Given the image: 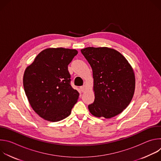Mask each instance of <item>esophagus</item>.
I'll return each instance as SVG.
<instances>
[{
	"label": "esophagus",
	"mask_w": 161,
	"mask_h": 161,
	"mask_svg": "<svg viewBox=\"0 0 161 161\" xmlns=\"http://www.w3.org/2000/svg\"><path fill=\"white\" fill-rule=\"evenodd\" d=\"M80 90H81V91L82 92H84L85 90V85H83V86H80Z\"/></svg>",
	"instance_id": "esophagus-1"
}]
</instances>
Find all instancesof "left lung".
Instances as JSON below:
<instances>
[{
	"mask_svg": "<svg viewBox=\"0 0 161 161\" xmlns=\"http://www.w3.org/2000/svg\"><path fill=\"white\" fill-rule=\"evenodd\" d=\"M93 71L95 99L88 105L94 116L105 119L122 113L130 104L135 89L133 69L119 52L106 47L81 50Z\"/></svg>",
	"mask_w": 161,
	"mask_h": 161,
	"instance_id": "1",
	"label": "left lung"
}]
</instances>
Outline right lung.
Instances as JSON below:
<instances>
[{"label":"right lung","instance_id":"1","mask_svg":"<svg viewBox=\"0 0 161 161\" xmlns=\"http://www.w3.org/2000/svg\"><path fill=\"white\" fill-rule=\"evenodd\" d=\"M77 54L78 51L72 49H46L25 69V92L41 118L58 122L70 115L80 94L71 85L68 65Z\"/></svg>","mask_w":161,"mask_h":161}]
</instances>
